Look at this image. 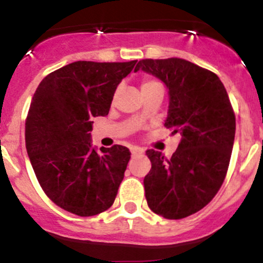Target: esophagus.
Wrapping results in <instances>:
<instances>
[{"label": "esophagus", "mask_w": 263, "mask_h": 263, "mask_svg": "<svg viewBox=\"0 0 263 263\" xmlns=\"http://www.w3.org/2000/svg\"><path fill=\"white\" fill-rule=\"evenodd\" d=\"M131 154H132V156L140 155V154H144V150H142V148H140V147H132L131 148Z\"/></svg>", "instance_id": "obj_1"}]
</instances>
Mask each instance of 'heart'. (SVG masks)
<instances>
[{
  "instance_id": "obj_1",
  "label": "heart",
  "mask_w": 263,
  "mask_h": 263,
  "mask_svg": "<svg viewBox=\"0 0 263 263\" xmlns=\"http://www.w3.org/2000/svg\"><path fill=\"white\" fill-rule=\"evenodd\" d=\"M156 87H161V85L158 81L151 80V79H146V80L142 81L141 84V91H147V90L156 89Z\"/></svg>"
}]
</instances>
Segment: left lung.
<instances>
[{
	"instance_id": "left-lung-1",
	"label": "left lung",
	"mask_w": 263,
	"mask_h": 263,
	"mask_svg": "<svg viewBox=\"0 0 263 263\" xmlns=\"http://www.w3.org/2000/svg\"><path fill=\"white\" fill-rule=\"evenodd\" d=\"M139 70L165 84L169 107L164 126L182 136L171 159L146 151L147 205L165 219H183L205 208L224 182L234 144V112L220 79L190 61L142 60L135 72Z\"/></svg>"
}]
</instances>
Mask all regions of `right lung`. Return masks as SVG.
Returning a JSON list of instances; mask_svg holds the SVG:
<instances>
[{
  "label": "right lung",
  "mask_w": 263,
  "mask_h": 263,
  "mask_svg": "<svg viewBox=\"0 0 263 263\" xmlns=\"http://www.w3.org/2000/svg\"><path fill=\"white\" fill-rule=\"evenodd\" d=\"M137 61H78L36 87L25 122V144L44 193L63 210L94 216L108 210L131 153L121 145L92 147V117L109 113L113 95Z\"/></svg>",
  "instance_id": "add662e5"
}]
</instances>
